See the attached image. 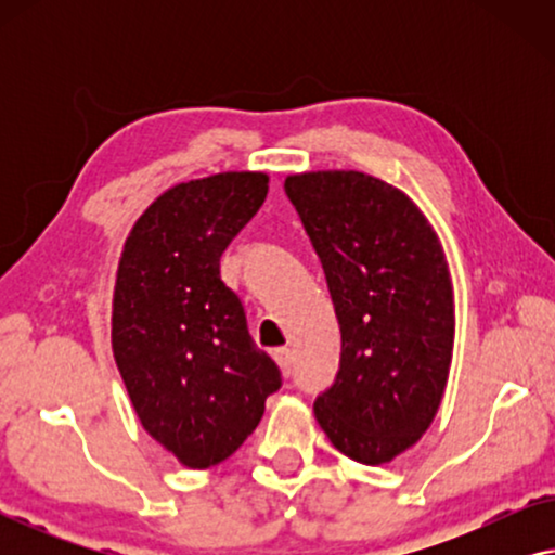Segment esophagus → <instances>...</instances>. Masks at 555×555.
Listing matches in <instances>:
<instances>
[{
  "mask_svg": "<svg viewBox=\"0 0 555 555\" xmlns=\"http://www.w3.org/2000/svg\"><path fill=\"white\" fill-rule=\"evenodd\" d=\"M272 356H275V361H278L280 371H283V376H291L293 374V351H291V348H278V351Z\"/></svg>",
  "mask_w": 555,
  "mask_h": 555,
  "instance_id": "1",
  "label": "esophagus"
}]
</instances>
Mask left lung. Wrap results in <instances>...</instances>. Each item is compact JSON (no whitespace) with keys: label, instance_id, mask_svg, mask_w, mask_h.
Returning a JSON list of instances; mask_svg holds the SVG:
<instances>
[{"label":"left lung","instance_id":"obj_1","mask_svg":"<svg viewBox=\"0 0 555 555\" xmlns=\"http://www.w3.org/2000/svg\"><path fill=\"white\" fill-rule=\"evenodd\" d=\"M285 194L340 325V366L315 420L346 457L384 465L429 429L450 376L454 295L442 242L401 189L363 171L293 173Z\"/></svg>","mask_w":555,"mask_h":555}]
</instances>
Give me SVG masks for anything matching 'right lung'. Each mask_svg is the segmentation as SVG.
Segmentation results:
<instances>
[{
    "label": "right lung",
    "instance_id": "right-lung-1",
    "mask_svg": "<svg viewBox=\"0 0 555 555\" xmlns=\"http://www.w3.org/2000/svg\"><path fill=\"white\" fill-rule=\"evenodd\" d=\"M268 181L224 171L166 189L120 253L113 356L143 429L192 469L237 452L283 384L219 275V257L262 207Z\"/></svg>",
    "mask_w": 555,
    "mask_h": 555
}]
</instances>
